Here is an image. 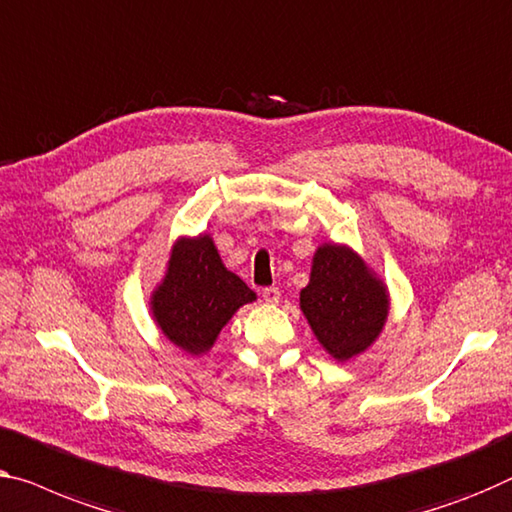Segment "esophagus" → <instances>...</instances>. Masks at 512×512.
Masks as SVG:
<instances>
[{"label": "esophagus", "instance_id": "1", "mask_svg": "<svg viewBox=\"0 0 512 512\" xmlns=\"http://www.w3.org/2000/svg\"><path fill=\"white\" fill-rule=\"evenodd\" d=\"M262 299L266 303H278L280 301V289L278 287H264L262 289Z\"/></svg>", "mask_w": 512, "mask_h": 512}]
</instances>
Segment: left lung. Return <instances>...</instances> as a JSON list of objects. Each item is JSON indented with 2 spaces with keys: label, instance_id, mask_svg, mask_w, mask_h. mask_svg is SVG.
Listing matches in <instances>:
<instances>
[{
  "label": "left lung",
  "instance_id": "left-lung-1",
  "mask_svg": "<svg viewBox=\"0 0 512 512\" xmlns=\"http://www.w3.org/2000/svg\"><path fill=\"white\" fill-rule=\"evenodd\" d=\"M301 310L326 352L347 361L368 349L388 315L386 289L361 257L342 246H322L312 259Z\"/></svg>",
  "mask_w": 512,
  "mask_h": 512
}]
</instances>
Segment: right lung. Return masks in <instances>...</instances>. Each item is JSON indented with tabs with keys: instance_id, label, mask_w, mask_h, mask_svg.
Wrapping results in <instances>:
<instances>
[{
	"instance_id": "obj_1",
	"label": "right lung",
	"mask_w": 512,
	"mask_h": 512,
	"mask_svg": "<svg viewBox=\"0 0 512 512\" xmlns=\"http://www.w3.org/2000/svg\"><path fill=\"white\" fill-rule=\"evenodd\" d=\"M250 301H255L253 289L225 269L209 236H197L174 246L151 308L174 345L204 354L234 312Z\"/></svg>"
}]
</instances>
